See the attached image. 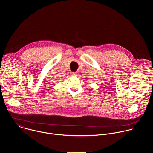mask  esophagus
<instances>
[{"instance_id": "esophagus-1", "label": "esophagus", "mask_w": 153, "mask_h": 153, "mask_svg": "<svg viewBox=\"0 0 153 153\" xmlns=\"http://www.w3.org/2000/svg\"><path fill=\"white\" fill-rule=\"evenodd\" d=\"M71 75L72 76H77V73H74V72H71Z\"/></svg>"}]
</instances>
